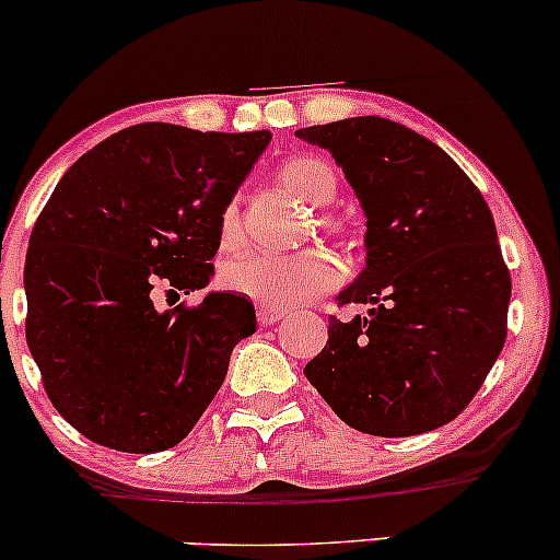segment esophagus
<instances>
[{"instance_id":"obj_1","label":"esophagus","mask_w":560,"mask_h":560,"mask_svg":"<svg viewBox=\"0 0 560 560\" xmlns=\"http://www.w3.org/2000/svg\"><path fill=\"white\" fill-rule=\"evenodd\" d=\"M287 316L284 307H273V305H258V324L260 326H273L276 320H281Z\"/></svg>"}]
</instances>
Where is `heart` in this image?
<instances>
[{
  "instance_id": "obj_1",
  "label": "heart",
  "mask_w": 560,
  "mask_h": 560,
  "mask_svg": "<svg viewBox=\"0 0 560 560\" xmlns=\"http://www.w3.org/2000/svg\"><path fill=\"white\" fill-rule=\"evenodd\" d=\"M279 182L287 186L307 208H324L337 197L339 182L337 173L324 158L316 155H292L279 165ZM324 229H337L334 218H320ZM218 240L223 249L236 247L242 240L240 208L234 202L226 205L218 221ZM339 279V262L324 249H302L292 255L271 253H244L229 258L218 271V281L229 292L260 302V305L287 307L307 302L326 289H331Z\"/></svg>"
}]
</instances>
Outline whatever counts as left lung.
<instances>
[{
    "label": "left lung",
    "mask_w": 560,
    "mask_h": 560,
    "mask_svg": "<svg viewBox=\"0 0 560 560\" xmlns=\"http://www.w3.org/2000/svg\"><path fill=\"white\" fill-rule=\"evenodd\" d=\"M294 137L331 152L365 215V266L337 302L369 313L329 318L307 382L358 432L445 427L505 342L511 276L485 197L445 150L395 120L363 115Z\"/></svg>",
    "instance_id": "1"
}]
</instances>
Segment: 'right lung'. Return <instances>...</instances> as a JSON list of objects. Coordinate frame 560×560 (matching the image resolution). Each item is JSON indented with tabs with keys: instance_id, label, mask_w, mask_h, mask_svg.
<instances>
[{
	"instance_id": "obj_1",
	"label": "right lung",
	"mask_w": 560,
	"mask_h": 560,
	"mask_svg": "<svg viewBox=\"0 0 560 560\" xmlns=\"http://www.w3.org/2000/svg\"><path fill=\"white\" fill-rule=\"evenodd\" d=\"M268 131L173 124L124 128L75 160L38 215L25 255V339L57 413L124 453L184 440L255 334V307L208 292L158 311L152 292L213 279L218 221Z\"/></svg>"
}]
</instances>
